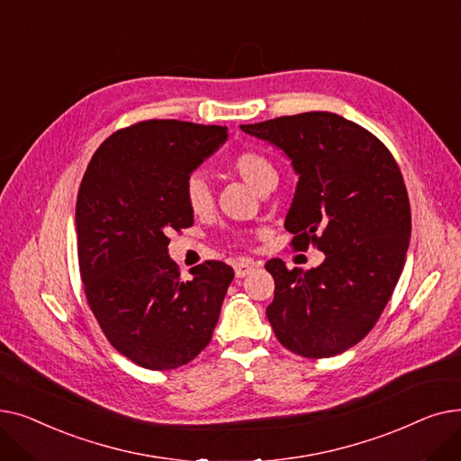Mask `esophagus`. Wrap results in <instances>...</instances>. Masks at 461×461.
<instances>
[{
    "label": "esophagus",
    "mask_w": 461,
    "mask_h": 461,
    "mask_svg": "<svg viewBox=\"0 0 461 461\" xmlns=\"http://www.w3.org/2000/svg\"><path fill=\"white\" fill-rule=\"evenodd\" d=\"M259 261H252V259H247V261H240L237 267H235V276L237 278H243L247 275H250L256 267H259Z\"/></svg>",
    "instance_id": "1"
}]
</instances>
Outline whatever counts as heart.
I'll return each instance as SVG.
<instances>
[{
  "instance_id": "obj_1",
  "label": "heart",
  "mask_w": 461,
  "mask_h": 461,
  "mask_svg": "<svg viewBox=\"0 0 461 461\" xmlns=\"http://www.w3.org/2000/svg\"><path fill=\"white\" fill-rule=\"evenodd\" d=\"M230 166L256 192H261L269 183L278 181L275 164L267 157L256 151H243L235 155ZM185 200L194 214H203L212 207V188L203 174L196 172L186 179Z\"/></svg>"
}]
</instances>
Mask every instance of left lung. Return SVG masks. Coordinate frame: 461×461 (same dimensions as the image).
<instances>
[{"mask_svg": "<svg viewBox=\"0 0 461 461\" xmlns=\"http://www.w3.org/2000/svg\"><path fill=\"white\" fill-rule=\"evenodd\" d=\"M292 160L299 183L285 230L292 247L325 254L316 269L265 263L275 278L267 320L278 342L325 358L358 344L389 303L411 237L400 167L372 132L330 112H306L240 125Z\"/></svg>", "mask_w": 461, "mask_h": 461, "instance_id": "left-lung-1", "label": "left lung"}]
</instances>
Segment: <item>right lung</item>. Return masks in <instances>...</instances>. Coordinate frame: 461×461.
<instances>
[{"mask_svg": "<svg viewBox=\"0 0 461 461\" xmlns=\"http://www.w3.org/2000/svg\"><path fill=\"white\" fill-rule=\"evenodd\" d=\"M228 129L149 119L113 132L95 151L77 200L84 292L108 342L138 366L174 370L207 348L235 276L205 261L181 280L167 233L194 224L190 174Z\"/></svg>", "mask_w": 461, "mask_h": 461, "instance_id": "obj_1", "label": "right lung"}]
</instances>
